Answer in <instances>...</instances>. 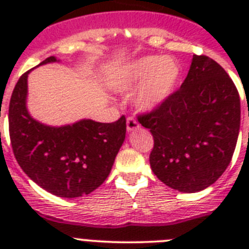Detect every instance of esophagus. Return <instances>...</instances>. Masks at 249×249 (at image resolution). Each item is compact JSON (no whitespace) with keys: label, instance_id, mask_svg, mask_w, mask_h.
Wrapping results in <instances>:
<instances>
[{"label":"esophagus","instance_id":"esophagus-1","mask_svg":"<svg viewBox=\"0 0 249 249\" xmlns=\"http://www.w3.org/2000/svg\"><path fill=\"white\" fill-rule=\"evenodd\" d=\"M138 128H140V123L136 121V118L133 117L127 118V131L132 132V131H136V129Z\"/></svg>","mask_w":249,"mask_h":249}]
</instances>
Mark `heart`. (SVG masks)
Instances as JSON below:
<instances>
[{
	"label": "heart",
	"mask_w": 249,
	"mask_h": 249,
	"mask_svg": "<svg viewBox=\"0 0 249 249\" xmlns=\"http://www.w3.org/2000/svg\"><path fill=\"white\" fill-rule=\"evenodd\" d=\"M179 74L181 66L173 57L151 54L133 61L123 72L118 87L128 92L142 83L138 103L143 108H153L171 94Z\"/></svg>",
	"instance_id": "b5f03b06"
}]
</instances>
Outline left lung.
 <instances>
[{
  "mask_svg": "<svg viewBox=\"0 0 249 249\" xmlns=\"http://www.w3.org/2000/svg\"><path fill=\"white\" fill-rule=\"evenodd\" d=\"M137 120L153 136L149 163L158 179L179 192L195 193L214 183L231 163L241 101L223 67L195 54L181 87Z\"/></svg>",
  "mask_w": 249,
  "mask_h": 249,
  "instance_id": "left-lung-1",
  "label": "left lung"
}]
</instances>
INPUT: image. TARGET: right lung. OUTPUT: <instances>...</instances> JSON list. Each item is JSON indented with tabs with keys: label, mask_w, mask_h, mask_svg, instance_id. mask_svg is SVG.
<instances>
[{
	"label": "right lung",
	"mask_w": 249,
	"mask_h": 249,
	"mask_svg": "<svg viewBox=\"0 0 249 249\" xmlns=\"http://www.w3.org/2000/svg\"><path fill=\"white\" fill-rule=\"evenodd\" d=\"M54 61L51 56L41 65ZM28 72L17 81L8 107L11 146L17 163L35 183L57 197L89 195L111 172L126 137V117L112 123L83 120L72 126H45L26 109Z\"/></svg>",
	"instance_id": "right-lung-1"
}]
</instances>
